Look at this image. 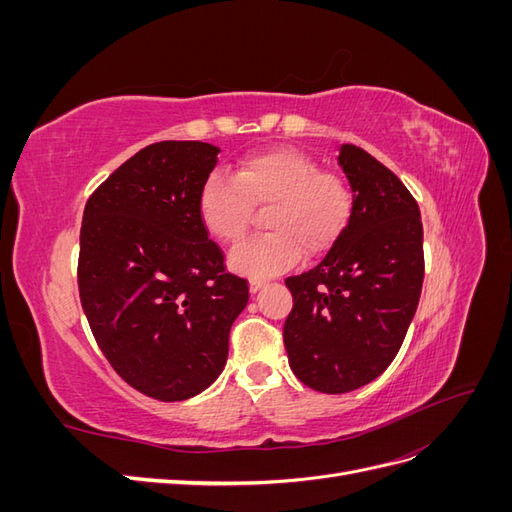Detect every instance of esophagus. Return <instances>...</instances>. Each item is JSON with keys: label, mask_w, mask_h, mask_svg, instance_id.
<instances>
[{"label": "esophagus", "mask_w": 512, "mask_h": 512, "mask_svg": "<svg viewBox=\"0 0 512 512\" xmlns=\"http://www.w3.org/2000/svg\"><path fill=\"white\" fill-rule=\"evenodd\" d=\"M265 284L267 282H262V280H250V290L252 292H260L262 288H265Z\"/></svg>", "instance_id": "obj_1"}]
</instances>
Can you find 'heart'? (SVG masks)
<instances>
[{
  "mask_svg": "<svg viewBox=\"0 0 512 512\" xmlns=\"http://www.w3.org/2000/svg\"><path fill=\"white\" fill-rule=\"evenodd\" d=\"M267 207V235L230 254V267L239 273L273 277L297 265L303 254H327L348 228L354 198L342 177L324 173L316 160L288 147L245 158L235 177L213 170L198 194L200 220L222 243H237L254 209Z\"/></svg>",
  "mask_w": 512,
  "mask_h": 512,
  "instance_id": "obj_1",
  "label": "heart"
}]
</instances>
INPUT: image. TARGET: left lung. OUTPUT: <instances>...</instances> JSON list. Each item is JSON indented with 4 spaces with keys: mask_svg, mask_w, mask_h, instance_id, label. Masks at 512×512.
<instances>
[{
    "mask_svg": "<svg viewBox=\"0 0 512 512\" xmlns=\"http://www.w3.org/2000/svg\"><path fill=\"white\" fill-rule=\"evenodd\" d=\"M339 166L354 207L348 228L314 269L288 277V363L320 393H348L376 380L399 352L421 299L423 224L395 173L356 145Z\"/></svg>",
    "mask_w": 512,
    "mask_h": 512,
    "instance_id": "obj_1",
    "label": "left lung"
}]
</instances>
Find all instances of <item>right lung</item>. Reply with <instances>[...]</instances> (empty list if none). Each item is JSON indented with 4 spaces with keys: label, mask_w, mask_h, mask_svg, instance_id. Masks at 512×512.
<instances>
[{
    "label": "right lung",
    "mask_w": 512,
    "mask_h": 512,
    "mask_svg": "<svg viewBox=\"0 0 512 512\" xmlns=\"http://www.w3.org/2000/svg\"><path fill=\"white\" fill-rule=\"evenodd\" d=\"M218 153L200 141L153 143L83 213L79 294L91 333L132 389L160 401L190 399L220 376L250 299L198 213Z\"/></svg>",
    "instance_id": "right-lung-1"
}]
</instances>
